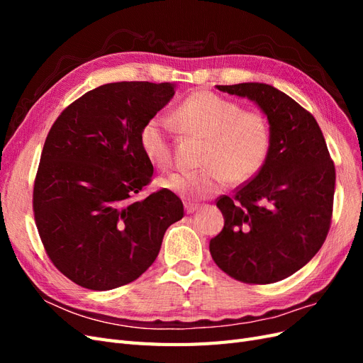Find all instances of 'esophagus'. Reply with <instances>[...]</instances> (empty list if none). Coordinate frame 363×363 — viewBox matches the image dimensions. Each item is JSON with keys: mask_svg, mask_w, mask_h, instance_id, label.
Wrapping results in <instances>:
<instances>
[{"mask_svg": "<svg viewBox=\"0 0 363 363\" xmlns=\"http://www.w3.org/2000/svg\"><path fill=\"white\" fill-rule=\"evenodd\" d=\"M199 208H200V204H194V203H186L184 204L186 213H194L195 211H199Z\"/></svg>", "mask_w": 363, "mask_h": 363, "instance_id": "34e87169", "label": "esophagus"}]
</instances>
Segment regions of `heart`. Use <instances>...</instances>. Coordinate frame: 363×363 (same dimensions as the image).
Here are the masks:
<instances>
[{"mask_svg": "<svg viewBox=\"0 0 363 363\" xmlns=\"http://www.w3.org/2000/svg\"><path fill=\"white\" fill-rule=\"evenodd\" d=\"M175 119L192 136L206 140L199 172H171L160 179L164 189L188 200L211 196L230 183L251 180L262 169L271 147V130L260 112L212 92H195L177 107ZM171 127L160 115L140 128V147L151 163L167 167L171 159Z\"/></svg>", "mask_w": 363, "mask_h": 363, "instance_id": "obj_1", "label": "heart"}]
</instances>
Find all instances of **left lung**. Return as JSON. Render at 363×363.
Returning <instances> with one entry per match:
<instances>
[{
  "mask_svg": "<svg viewBox=\"0 0 363 363\" xmlns=\"http://www.w3.org/2000/svg\"><path fill=\"white\" fill-rule=\"evenodd\" d=\"M248 98L267 116L268 157L233 199L216 206L224 228L211 239V255L228 276L245 283L280 281L301 269L330 228L335 164L316 119L291 96L267 83L216 86Z\"/></svg>",
  "mask_w": 363,
  "mask_h": 363,
  "instance_id": "left-lung-1",
  "label": "left lung"
}]
</instances>
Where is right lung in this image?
Wrapping results in <instances>:
<instances>
[{"instance_id":"add662e5","label":"right lung","mask_w":363,"mask_h":363,"mask_svg":"<svg viewBox=\"0 0 363 363\" xmlns=\"http://www.w3.org/2000/svg\"><path fill=\"white\" fill-rule=\"evenodd\" d=\"M174 94L175 83H107L65 108L50 130L33 191L36 225L51 262L86 289L136 280L183 218L168 189L131 200L152 175L140 128Z\"/></svg>"}]
</instances>
